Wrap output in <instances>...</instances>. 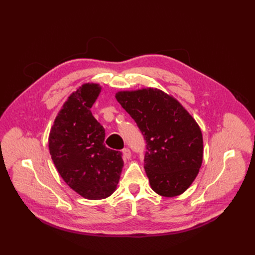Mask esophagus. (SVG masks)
<instances>
[{
	"label": "esophagus",
	"mask_w": 255,
	"mask_h": 255,
	"mask_svg": "<svg viewBox=\"0 0 255 255\" xmlns=\"http://www.w3.org/2000/svg\"><path fill=\"white\" fill-rule=\"evenodd\" d=\"M123 153H124V156H125V159H130V156H131V152H130V150H129V148H128V147H126V148H124L123 149Z\"/></svg>",
	"instance_id": "esophagus-1"
}]
</instances>
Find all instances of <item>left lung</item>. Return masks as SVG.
I'll return each mask as SVG.
<instances>
[{
	"instance_id": "left-lung-1",
	"label": "left lung",
	"mask_w": 255,
	"mask_h": 255,
	"mask_svg": "<svg viewBox=\"0 0 255 255\" xmlns=\"http://www.w3.org/2000/svg\"><path fill=\"white\" fill-rule=\"evenodd\" d=\"M115 98L146 141L144 169L151 189L164 197L183 194L203 157L201 129L173 96L156 88L119 91Z\"/></svg>"
}]
</instances>
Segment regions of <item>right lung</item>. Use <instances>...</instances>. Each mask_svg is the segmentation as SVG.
I'll return each mask as SVG.
<instances>
[{"label":"right lung","mask_w":255,"mask_h":255,"mask_svg":"<svg viewBox=\"0 0 255 255\" xmlns=\"http://www.w3.org/2000/svg\"><path fill=\"white\" fill-rule=\"evenodd\" d=\"M99 84L86 83L72 92L59 111L48 136V148L59 174L84 198H107L116 190L123 153L106 147L105 128L90 109Z\"/></svg>","instance_id":"add662e5"}]
</instances>
